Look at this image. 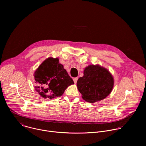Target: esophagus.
<instances>
[{"label": "esophagus", "instance_id": "34e87169", "mask_svg": "<svg viewBox=\"0 0 146 146\" xmlns=\"http://www.w3.org/2000/svg\"><path fill=\"white\" fill-rule=\"evenodd\" d=\"M77 80H78V77H75V78H73V81H74V84H76L77 81Z\"/></svg>", "mask_w": 146, "mask_h": 146}]
</instances>
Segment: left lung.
<instances>
[{
    "instance_id": "left-lung-1",
    "label": "left lung",
    "mask_w": 146,
    "mask_h": 146,
    "mask_svg": "<svg viewBox=\"0 0 146 146\" xmlns=\"http://www.w3.org/2000/svg\"><path fill=\"white\" fill-rule=\"evenodd\" d=\"M113 75L100 65H90L84 70V76L77 82V87L84 100L95 103L105 99L112 91Z\"/></svg>"
}]
</instances>
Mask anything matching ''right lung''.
<instances>
[{
    "mask_svg": "<svg viewBox=\"0 0 146 146\" xmlns=\"http://www.w3.org/2000/svg\"><path fill=\"white\" fill-rule=\"evenodd\" d=\"M36 92L43 98L52 99L60 96L65 90L74 84L59 58L49 57L45 59L34 73Z\"/></svg>",
    "mask_w": 146,
    "mask_h": 146,
    "instance_id": "1",
    "label": "right lung"
}]
</instances>
